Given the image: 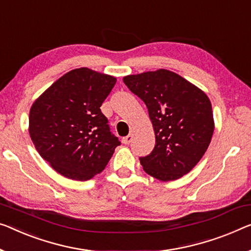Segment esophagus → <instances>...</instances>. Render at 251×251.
Wrapping results in <instances>:
<instances>
[{"mask_svg": "<svg viewBox=\"0 0 251 251\" xmlns=\"http://www.w3.org/2000/svg\"><path fill=\"white\" fill-rule=\"evenodd\" d=\"M133 138H134V134L130 133L129 135H127L126 137H123L122 141H123V143H124V144H129L130 142L133 141Z\"/></svg>", "mask_w": 251, "mask_h": 251, "instance_id": "obj_1", "label": "esophagus"}]
</instances>
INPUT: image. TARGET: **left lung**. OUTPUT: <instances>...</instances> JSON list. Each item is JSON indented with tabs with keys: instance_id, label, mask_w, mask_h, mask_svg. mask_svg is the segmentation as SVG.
<instances>
[{
	"instance_id": "8db88e82",
	"label": "left lung",
	"mask_w": 251,
	"mask_h": 251,
	"mask_svg": "<svg viewBox=\"0 0 251 251\" xmlns=\"http://www.w3.org/2000/svg\"><path fill=\"white\" fill-rule=\"evenodd\" d=\"M147 104L155 134L153 151L141 164L161 181L188 174L206 152L214 132L208 97L179 74L160 69L123 78Z\"/></svg>"
}]
</instances>
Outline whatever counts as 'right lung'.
Masks as SVG:
<instances>
[{
    "mask_svg": "<svg viewBox=\"0 0 251 251\" xmlns=\"http://www.w3.org/2000/svg\"><path fill=\"white\" fill-rule=\"evenodd\" d=\"M116 77L88 67L67 72L30 108L29 134L55 171L85 181L101 173L121 144L100 107Z\"/></svg>",
    "mask_w": 251,
    "mask_h": 251,
    "instance_id": "1",
    "label": "right lung"
}]
</instances>
